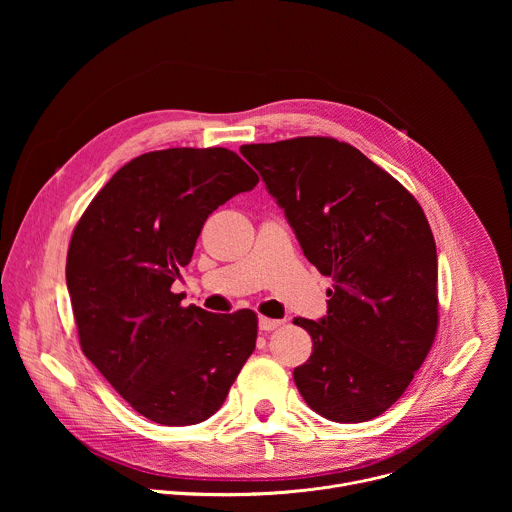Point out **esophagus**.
Listing matches in <instances>:
<instances>
[{
	"label": "esophagus",
	"instance_id": "obj_1",
	"mask_svg": "<svg viewBox=\"0 0 512 512\" xmlns=\"http://www.w3.org/2000/svg\"><path fill=\"white\" fill-rule=\"evenodd\" d=\"M279 326H281V320H273V318H265V316L259 318V328L265 330V332H271V330H275Z\"/></svg>",
	"mask_w": 512,
	"mask_h": 512
}]
</instances>
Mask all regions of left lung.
I'll list each match as a JSON object with an SVG mask.
<instances>
[{
  "instance_id": "obj_1",
  "label": "left lung",
  "mask_w": 512,
  "mask_h": 512,
  "mask_svg": "<svg viewBox=\"0 0 512 512\" xmlns=\"http://www.w3.org/2000/svg\"><path fill=\"white\" fill-rule=\"evenodd\" d=\"M283 208L304 255L332 277L328 314L294 371L322 417H379L409 387L437 332V253L419 202L350 143L294 137L241 148Z\"/></svg>"
}]
</instances>
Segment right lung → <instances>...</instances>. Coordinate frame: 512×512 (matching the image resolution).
Masks as SVG:
<instances>
[{
    "mask_svg": "<svg viewBox=\"0 0 512 512\" xmlns=\"http://www.w3.org/2000/svg\"><path fill=\"white\" fill-rule=\"evenodd\" d=\"M257 182L225 148L150 152L115 172L72 231L66 285L81 348L150 421L208 419L255 350V312L182 308L172 283L208 214Z\"/></svg>",
    "mask_w": 512,
    "mask_h": 512,
    "instance_id": "obj_1",
    "label": "right lung"
}]
</instances>
